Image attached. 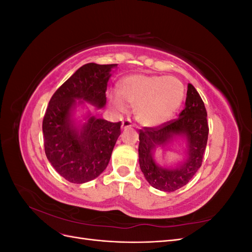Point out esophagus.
<instances>
[{
  "label": "esophagus",
  "mask_w": 252,
  "mask_h": 252,
  "mask_svg": "<svg viewBox=\"0 0 252 252\" xmlns=\"http://www.w3.org/2000/svg\"><path fill=\"white\" fill-rule=\"evenodd\" d=\"M132 126L131 124V121L130 120H125L123 121V123H122V128H130Z\"/></svg>",
  "instance_id": "esophagus-1"
}]
</instances>
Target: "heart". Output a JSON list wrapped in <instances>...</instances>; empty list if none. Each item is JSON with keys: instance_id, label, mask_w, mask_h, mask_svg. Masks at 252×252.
Here are the masks:
<instances>
[{"instance_id": "1", "label": "heart", "mask_w": 252, "mask_h": 252, "mask_svg": "<svg viewBox=\"0 0 252 252\" xmlns=\"http://www.w3.org/2000/svg\"><path fill=\"white\" fill-rule=\"evenodd\" d=\"M119 93L124 102L135 107V118L142 125L155 127L164 124L178 110L184 88L173 77L136 74L122 82ZM121 100L111 97L112 106L121 112L125 110Z\"/></svg>"}]
</instances>
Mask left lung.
I'll list each match as a JSON object with an SVG mask.
<instances>
[{
  "mask_svg": "<svg viewBox=\"0 0 252 252\" xmlns=\"http://www.w3.org/2000/svg\"><path fill=\"white\" fill-rule=\"evenodd\" d=\"M208 132L207 111L204 102L192 84H188L185 108L181 111L178 119L156 127L140 129L139 162L145 179L154 188L166 192L185 186L202 165ZM173 135L187 136L189 157L178 169H162L153 161L152 152L156 147L165 144Z\"/></svg>",
  "mask_w": 252,
  "mask_h": 252,
  "instance_id": "obj_1",
  "label": "left lung"
}]
</instances>
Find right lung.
<instances>
[{"instance_id": "1", "label": "right lung", "mask_w": 252, "mask_h": 252, "mask_svg": "<svg viewBox=\"0 0 252 252\" xmlns=\"http://www.w3.org/2000/svg\"><path fill=\"white\" fill-rule=\"evenodd\" d=\"M117 64L83 65L51 96L43 119L44 148L48 161L64 179L82 184L107 167L121 134V121L90 117L78 130L70 120L75 100L103 107L111 68Z\"/></svg>"}]
</instances>
